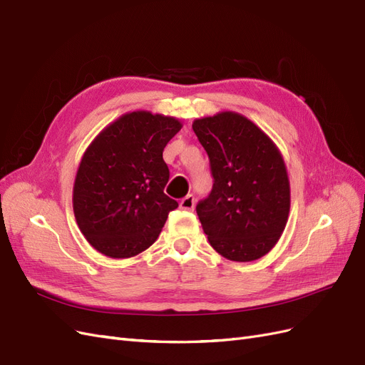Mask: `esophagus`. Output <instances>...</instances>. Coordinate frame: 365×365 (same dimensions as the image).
Returning <instances> with one entry per match:
<instances>
[{
    "label": "esophagus",
    "instance_id": "esophagus-1",
    "mask_svg": "<svg viewBox=\"0 0 365 365\" xmlns=\"http://www.w3.org/2000/svg\"><path fill=\"white\" fill-rule=\"evenodd\" d=\"M180 207L182 210H193L195 208V196L193 195H187L185 197H182Z\"/></svg>",
    "mask_w": 365,
    "mask_h": 365
}]
</instances>
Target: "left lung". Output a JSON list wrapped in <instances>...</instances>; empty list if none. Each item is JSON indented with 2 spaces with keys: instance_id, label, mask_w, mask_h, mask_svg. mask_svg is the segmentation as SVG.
I'll list each match as a JSON object with an SVG mask.
<instances>
[{
  "instance_id": "obj_1",
  "label": "left lung",
  "mask_w": 365,
  "mask_h": 365,
  "mask_svg": "<svg viewBox=\"0 0 365 365\" xmlns=\"http://www.w3.org/2000/svg\"><path fill=\"white\" fill-rule=\"evenodd\" d=\"M192 128L213 176L212 192L196 205L210 245L228 260L263 257L289 216V178L280 150L237 113L196 118Z\"/></svg>"
}]
</instances>
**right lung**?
<instances>
[{
  "label": "right lung",
  "mask_w": 365,
  "mask_h": 365,
  "mask_svg": "<svg viewBox=\"0 0 365 365\" xmlns=\"http://www.w3.org/2000/svg\"><path fill=\"white\" fill-rule=\"evenodd\" d=\"M182 128L175 117L134 111L98 134L77 169L76 222L86 240L113 259H126L157 240L178 202L164 193L165 145Z\"/></svg>",
  "instance_id": "obj_1"
}]
</instances>
